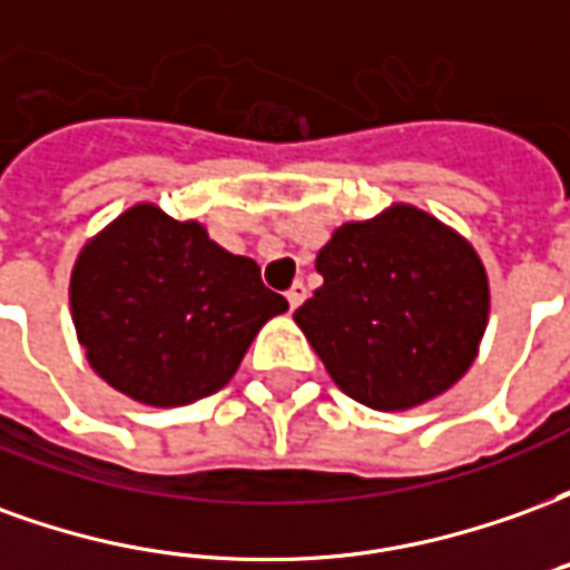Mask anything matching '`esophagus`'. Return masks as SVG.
<instances>
[{
  "label": "esophagus",
  "instance_id": "esophagus-1",
  "mask_svg": "<svg viewBox=\"0 0 570 570\" xmlns=\"http://www.w3.org/2000/svg\"><path fill=\"white\" fill-rule=\"evenodd\" d=\"M305 296H308V289H305V284H302V281H296V284L286 289V302H289V308L293 311H296L298 305L305 302Z\"/></svg>",
  "mask_w": 570,
  "mask_h": 570
}]
</instances>
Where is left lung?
Listing matches in <instances>:
<instances>
[{"label": "left lung", "instance_id": "obj_1", "mask_svg": "<svg viewBox=\"0 0 570 570\" xmlns=\"http://www.w3.org/2000/svg\"><path fill=\"white\" fill-rule=\"evenodd\" d=\"M314 265L323 286L293 321L351 400L403 412L473 366L489 326V274L436 216L391 204L338 225Z\"/></svg>", "mask_w": 570, "mask_h": 570}]
</instances>
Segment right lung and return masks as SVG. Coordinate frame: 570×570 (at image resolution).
Masks as SVG:
<instances>
[{
    "label": "right lung",
    "mask_w": 570,
    "mask_h": 570,
    "mask_svg": "<svg viewBox=\"0 0 570 570\" xmlns=\"http://www.w3.org/2000/svg\"><path fill=\"white\" fill-rule=\"evenodd\" d=\"M69 308L91 370L142 406H188L223 391L284 296L259 265L195 219L134 204L81 247Z\"/></svg>",
    "instance_id": "add662e5"
}]
</instances>
